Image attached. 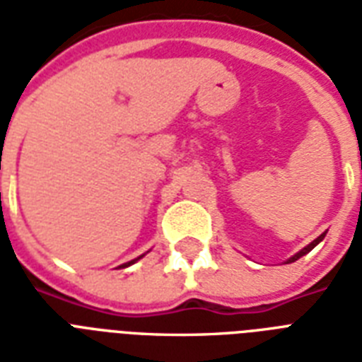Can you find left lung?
I'll return each mask as SVG.
<instances>
[{"label": "left lung", "mask_w": 362, "mask_h": 362, "mask_svg": "<svg viewBox=\"0 0 362 362\" xmlns=\"http://www.w3.org/2000/svg\"><path fill=\"white\" fill-rule=\"evenodd\" d=\"M321 240H323V235H321V237H317V238H315L314 242H310L308 246H306V247H303V250H300V252H298V253H295V255H293V257H289V259H287L286 263H295V261H297V259H300V257H303V255H306V253H308V252H312V250H314V247L317 246V244H320Z\"/></svg>", "instance_id": "8db88e82"}]
</instances>
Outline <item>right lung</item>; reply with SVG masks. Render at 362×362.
Listing matches in <instances>:
<instances>
[{
  "label": "right lung",
  "mask_w": 362,
  "mask_h": 362,
  "mask_svg": "<svg viewBox=\"0 0 362 362\" xmlns=\"http://www.w3.org/2000/svg\"><path fill=\"white\" fill-rule=\"evenodd\" d=\"M141 257H142V255H141ZM141 257H136V259H133V261H129V263H124V264H120V267H122V269H125V267H129V264L136 263V261H139V259H141Z\"/></svg>",
  "instance_id": "obj_1"
}]
</instances>
